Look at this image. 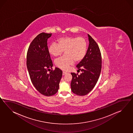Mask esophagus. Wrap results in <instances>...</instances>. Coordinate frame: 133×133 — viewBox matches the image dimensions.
I'll return each instance as SVG.
<instances>
[{"label":"esophagus","mask_w":133,"mask_h":133,"mask_svg":"<svg viewBox=\"0 0 133 133\" xmlns=\"http://www.w3.org/2000/svg\"><path fill=\"white\" fill-rule=\"evenodd\" d=\"M67 74L66 72H65V71H63V72H62V75H65L66 74Z\"/></svg>","instance_id":"1"}]
</instances>
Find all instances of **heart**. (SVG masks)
I'll list each match as a JSON object with an SVG mask.
<instances>
[{
	"mask_svg": "<svg viewBox=\"0 0 133 133\" xmlns=\"http://www.w3.org/2000/svg\"><path fill=\"white\" fill-rule=\"evenodd\" d=\"M58 44L53 42L48 48L50 54L58 57L64 51L65 57L57 59L55 64L62 70H67L75 62H80L85 56L87 42L83 38L78 37H64L57 39Z\"/></svg>",
	"mask_w": 133,
	"mask_h": 133,
	"instance_id": "b5f03b06",
	"label": "heart"
}]
</instances>
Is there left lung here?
Listing matches in <instances>:
<instances>
[{"instance_id": "1", "label": "left lung", "mask_w": 133, "mask_h": 133, "mask_svg": "<svg viewBox=\"0 0 133 133\" xmlns=\"http://www.w3.org/2000/svg\"><path fill=\"white\" fill-rule=\"evenodd\" d=\"M88 50L84 58L76 66L82 74L71 73L72 80L71 90L74 94L83 96L88 94L95 87L100 75L102 58L100 50L96 42L88 34Z\"/></svg>"}]
</instances>
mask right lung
I'll use <instances>...</instances> for the list:
<instances>
[{
    "label": "right lung",
    "mask_w": 133,
    "mask_h": 133,
    "mask_svg": "<svg viewBox=\"0 0 133 133\" xmlns=\"http://www.w3.org/2000/svg\"><path fill=\"white\" fill-rule=\"evenodd\" d=\"M51 35L39 34L30 43L27 55V69L33 85L38 92L47 96L58 91L62 75V71L56 67L48 72L53 66L47 45L48 39Z\"/></svg>",
    "instance_id": "add662e5"
}]
</instances>
